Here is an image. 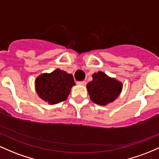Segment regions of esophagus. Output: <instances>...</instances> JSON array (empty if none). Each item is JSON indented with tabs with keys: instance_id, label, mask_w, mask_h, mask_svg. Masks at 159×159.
<instances>
[{
	"instance_id": "1",
	"label": "esophagus",
	"mask_w": 159,
	"mask_h": 159,
	"mask_svg": "<svg viewBox=\"0 0 159 159\" xmlns=\"http://www.w3.org/2000/svg\"><path fill=\"white\" fill-rule=\"evenodd\" d=\"M78 85H85L86 84V82L85 81H82V82H77Z\"/></svg>"
}]
</instances>
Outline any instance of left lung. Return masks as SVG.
<instances>
[{
  "instance_id": "1",
  "label": "left lung",
  "mask_w": 159,
  "mask_h": 159,
  "mask_svg": "<svg viewBox=\"0 0 159 159\" xmlns=\"http://www.w3.org/2000/svg\"><path fill=\"white\" fill-rule=\"evenodd\" d=\"M122 86V82L98 71L92 74V80L87 84L86 88L90 99L94 103L106 106L119 97Z\"/></svg>"
}]
</instances>
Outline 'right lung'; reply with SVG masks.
<instances>
[{"label": "right lung", "instance_id": "obj_1", "mask_svg": "<svg viewBox=\"0 0 159 159\" xmlns=\"http://www.w3.org/2000/svg\"><path fill=\"white\" fill-rule=\"evenodd\" d=\"M73 75L59 68L43 73L35 80V90L39 98L49 104H56L67 100L75 85Z\"/></svg>", "mask_w": 159, "mask_h": 159}]
</instances>
